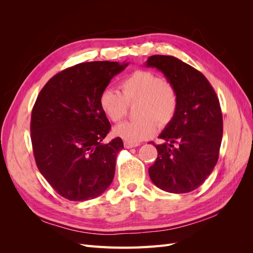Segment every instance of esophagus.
I'll return each mask as SVG.
<instances>
[{
  "mask_svg": "<svg viewBox=\"0 0 253 253\" xmlns=\"http://www.w3.org/2000/svg\"><path fill=\"white\" fill-rule=\"evenodd\" d=\"M124 144H125V148L126 149H131V148H135V147H138L139 143H134V142H129V141H126L125 140L124 141Z\"/></svg>",
  "mask_w": 253,
  "mask_h": 253,
  "instance_id": "obj_1",
  "label": "esophagus"
}]
</instances>
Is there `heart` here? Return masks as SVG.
<instances>
[{"label":"heart","instance_id":"heart-1","mask_svg":"<svg viewBox=\"0 0 253 253\" xmlns=\"http://www.w3.org/2000/svg\"><path fill=\"white\" fill-rule=\"evenodd\" d=\"M118 90L105 87L99 96V106L113 122H118L135 102L138 119L126 121L114 127V134L129 142L148 139L157 132V124L167 126L178 108L177 91L171 83L150 71H136L120 83Z\"/></svg>","mask_w":253,"mask_h":253}]
</instances>
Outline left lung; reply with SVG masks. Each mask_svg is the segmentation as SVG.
Returning <instances> with one entry per match:
<instances>
[{"mask_svg": "<svg viewBox=\"0 0 253 253\" xmlns=\"http://www.w3.org/2000/svg\"><path fill=\"white\" fill-rule=\"evenodd\" d=\"M145 66L162 72L177 91L178 108L154 144L158 155L149 168L153 183L170 193L197 189L215 167L223 137L218 98L205 76L172 56H151Z\"/></svg>", "mask_w": 253, "mask_h": 253, "instance_id": "1", "label": "left lung"}]
</instances>
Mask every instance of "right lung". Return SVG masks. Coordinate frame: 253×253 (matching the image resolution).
I'll return each mask as SVG.
<instances>
[{"mask_svg":"<svg viewBox=\"0 0 253 253\" xmlns=\"http://www.w3.org/2000/svg\"><path fill=\"white\" fill-rule=\"evenodd\" d=\"M128 63H79L53 76L38 95L32 112L30 138L38 169L68 201L101 195L115 175L121 138L101 143L111 124L99 96Z\"/></svg>","mask_w":253,"mask_h":253,"instance_id":"1","label":"right lung"}]
</instances>
